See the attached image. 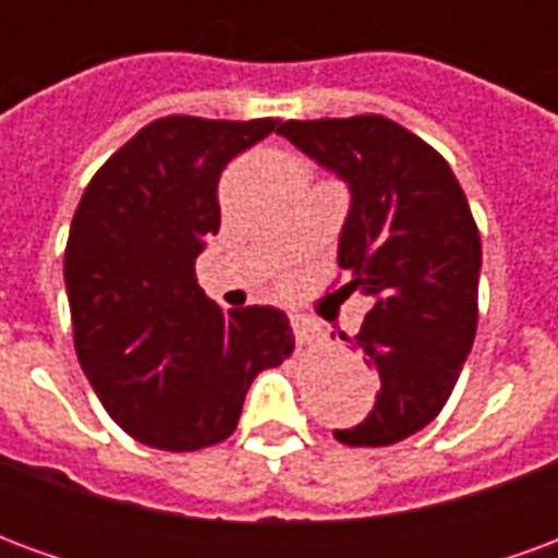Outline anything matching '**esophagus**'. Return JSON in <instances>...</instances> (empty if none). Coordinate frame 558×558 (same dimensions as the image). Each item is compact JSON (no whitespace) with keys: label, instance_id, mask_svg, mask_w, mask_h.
Returning <instances> with one entry per match:
<instances>
[{"label":"esophagus","instance_id":"34e87169","mask_svg":"<svg viewBox=\"0 0 558 558\" xmlns=\"http://www.w3.org/2000/svg\"><path fill=\"white\" fill-rule=\"evenodd\" d=\"M292 335H295V343L299 347H314V343H319V328H316V323H311L307 316H292Z\"/></svg>","mask_w":558,"mask_h":558}]
</instances>
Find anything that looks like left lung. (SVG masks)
<instances>
[{
    "label": "left lung",
    "instance_id": "obj_1",
    "mask_svg": "<svg viewBox=\"0 0 558 558\" xmlns=\"http://www.w3.org/2000/svg\"><path fill=\"white\" fill-rule=\"evenodd\" d=\"M280 134L350 184L338 295L374 302L352 338L379 376L374 412L335 439L395 445L439 415L475 340L481 235L466 194L436 148L386 116L290 119Z\"/></svg>",
    "mask_w": 558,
    "mask_h": 558
}]
</instances>
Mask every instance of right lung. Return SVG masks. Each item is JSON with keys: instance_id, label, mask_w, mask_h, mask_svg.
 I'll use <instances>...</instances> for the list:
<instances>
[{"instance_id": "right-lung-1", "label": "right lung", "mask_w": 558, "mask_h": 558, "mask_svg": "<svg viewBox=\"0 0 558 558\" xmlns=\"http://www.w3.org/2000/svg\"><path fill=\"white\" fill-rule=\"evenodd\" d=\"M271 131L280 119H155L95 172L74 211L65 287L80 367L148 448L223 442L254 376L295 347L278 307L220 311L194 271L220 230V172Z\"/></svg>"}]
</instances>
